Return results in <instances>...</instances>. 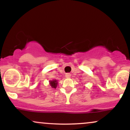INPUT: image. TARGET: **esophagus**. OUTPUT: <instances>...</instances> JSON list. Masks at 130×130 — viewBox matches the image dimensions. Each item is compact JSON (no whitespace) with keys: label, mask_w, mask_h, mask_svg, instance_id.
<instances>
[{"label":"esophagus","mask_w":130,"mask_h":130,"mask_svg":"<svg viewBox=\"0 0 130 130\" xmlns=\"http://www.w3.org/2000/svg\"><path fill=\"white\" fill-rule=\"evenodd\" d=\"M65 77H66L67 78H70V77H71V74H70V73H66V74H65Z\"/></svg>","instance_id":"1"}]
</instances>
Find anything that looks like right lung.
<instances>
[{"instance_id":"obj_1","label":"right lung","mask_w":130,"mask_h":130,"mask_svg":"<svg viewBox=\"0 0 130 130\" xmlns=\"http://www.w3.org/2000/svg\"><path fill=\"white\" fill-rule=\"evenodd\" d=\"M50 85L53 88H56L57 85V82L56 80H51L50 82Z\"/></svg>"}]
</instances>
